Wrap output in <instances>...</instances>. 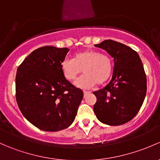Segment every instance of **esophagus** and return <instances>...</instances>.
Returning a JSON list of instances; mask_svg holds the SVG:
<instances>
[{"label":"esophagus","instance_id":"34e87169","mask_svg":"<svg viewBox=\"0 0 160 160\" xmlns=\"http://www.w3.org/2000/svg\"><path fill=\"white\" fill-rule=\"evenodd\" d=\"M90 93V91H83V97H86L87 95Z\"/></svg>","mask_w":160,"mask_h":160}]
</instances>
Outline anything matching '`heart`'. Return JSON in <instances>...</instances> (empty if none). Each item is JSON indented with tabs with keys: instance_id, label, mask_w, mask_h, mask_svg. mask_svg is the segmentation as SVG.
<instances>
[{
	"instance_id": "1",
	"label": "heart",
	"mask_w": 160,
	"mask_h": 160,
	"mask_svg": "<svg viewBox=\"0 0 160 160\" xmlns=\"http://www.w3.org/2000/svg\"><path fill=\"white\" fill-rule=\"evenodd\" d=\"M62 73L69 81H73L81 73L84 75L75 82L80 88L88 89L96 84L102 85L109 80L112 70V60L107 54L95 50L77 52L73 60L65 59L60 64Z\"/></svg>"
}]
</instances>
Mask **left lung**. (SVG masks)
<instances>
[{
  "instance_id": "8db88e82",
  "label": "left lung",
  "mask_w": 160,
  "mask_h": 160,
  "mask_svg": "<svg viewBox=\"0 0 160 160\" xmlns=\"http://www.w3.org/2000/svg\"><path fill=\"white\" fill-rule=\"evenodd\" d=\"M97 48L106 50L114 61L110 83L94 91V113L100 122L119 126L132 120L139 112L147 93V77L139 54L127 45L106 40Z\"/></svg>"
}]
</instances>
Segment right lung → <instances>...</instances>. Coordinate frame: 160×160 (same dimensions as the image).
<instances>
[{
	"label": "right lung",
	"mask_w": 160,
	"mask_h": 160,
	"mask_svg": "<svg viewBox=\"0 0 160 160\" xmlns=\"http://www.w3.org/2000/svg\"><path fill=\"white\" fill-rule=\"evenodd\" d=\"M70 50L52 46L30 53L18 67L16 100L23 117L38 129L56 132L70 127L83 97L62 73Z\"/></svg>",
	"instance_id": "obj_1"
}]
</instances>
